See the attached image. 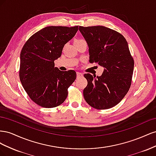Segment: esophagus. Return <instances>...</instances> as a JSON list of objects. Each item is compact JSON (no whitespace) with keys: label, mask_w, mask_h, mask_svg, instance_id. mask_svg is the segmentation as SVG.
<instances>
[{"label":"esophagus","mask_w":156,"mask_h":156,"mask_svg":"<svg viewBox=\"0 0 156 156\" xmlns=\"http://www.w3.org/2000/svg\"><path fill=\"white\" fill-rule=\"evenodd\" d=\"M81 76H83V73H79V72H77V77H81Z\"/></svg>","instance_id":"esophagus-1"}]
</instances>
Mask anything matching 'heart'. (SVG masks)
I'll list each match as a JSON object with an SVG mask.
<instances>
[{
    "label": "heart",
    "mask_w": 156,
    "mask_h": 156,
    "mask_svg": "<svg viewBox=\"0 0 156 156\" xmlns=\"http://www.w3.org/2000/svg\"><path fill=\"white\" fill-rule=\"evenodd\" d=\"M81 40H81V39H77V40H75V41H74V44H75V43H76V42H78V41H81Z\"/></svg>",
    "instance_id": "obj_1"
}]
</instances>
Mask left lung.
<instances>
[{"label":"left lung","instance_id":"left-lung-1","mask_svg":"<svg viewBox=\"0 0 156 156\" xmlns=\"http://www.w3.org/2000/svg\"><path fill=\"white\" fill-rule=\"evenodd\" d=\"M88 46L89 62L103 67L101 76L86 73L88 84L83 90L84 100L96 109H107L117 105L131 84L134 60L125 37L103 26H79Z\"/></svg>","mask_w":156,"mask_h":156}]
</instances>
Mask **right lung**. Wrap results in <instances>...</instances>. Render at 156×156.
Here are the masks:
<instances>
[{"mask_svg":"<svg viewBox=\"0 0 156 156\" xmlns=\"http://www.w3.org/2000/svg\"><path fill=\"white\" fill-rule=\"evenodd\" d=\"M78 26H50L27 41L20 54V78L31 100L45 108L57 107L68 96V88L76 79L74 70L62 72L55 67L64 45L73 38Z\"/></svg>","mask_w":156,"mask_h":156,"instance_id":"1","label":"right lung"}]
</instances>
